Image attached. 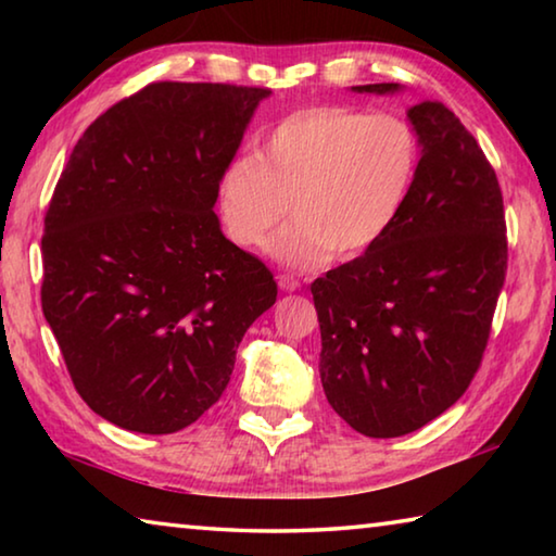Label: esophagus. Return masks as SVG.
Segmentation results:
<instances>
[{
	"label": "esophagus",
	"instance_id": "34e87169",
	"mask_svg": "<svg viewBox=\"0 0 556 556\" xmlns=\"http://www.w3.org/2000/svg\"><path fill=\"white\" fill-rule=\"evenodd\" d=\"M277 285L281 291H296L301 287V281L294 275H279Z\"/></svg>",
	"mask_w": 556,
	"mask_h": 556
}]
</instances>
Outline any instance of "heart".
I'll return each instance as SVG.
<instances>
[{
  "label": "heart",
  "instance_id": "b5f03b06",
  "mask_svg": "<svg viewBox=\"0 0 556 556\" xmlns=\"http://www.w3.org/2000/svg\"><path fill=\"white\" fill-rule=\"evenodd\" d=\"M421 144L407 119L324 105L299 110L240 156L220 178L228 238L260 248L279 265L314 271L338 257L378 248L407 211L419 176Z\"/></svg>",
  "mask_w": 556,
  "mask_h": 556
}]
</instances>
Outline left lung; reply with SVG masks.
<instances>
[{
	"label": "left lung",
	"mask_w": 556,
	"mask_h": 556,
	"mask_svg": "<svg viewBox=\"0 0 556 556\" xmlns=\"http://www.w3.org/2000/svg\"><path fill=\"white\" fill-rule=\"evenodd\" d=\"M407 119L421 144L407 211L378 248L312 285L326 400L372 439L417 431L466 392L507 269L503 193L483 149L441 102L412 105Z\"/></svg>",
	"instance_id": "1"
}]
</instances>
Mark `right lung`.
<instances>
[{
	"mask_svg": "<svg viewBox=\"0 0 556 556\" xmlns=\"http://www.w3.org/2000/svg\"><path fill=\"white\" fill-rule=\"evenodd\" d=\"M267 88L152 83L73 147L43 220L41 306L88 407L174 434L228 388L235 353L277 301L225 238L220 178Z\"/></svg>",
	"mask_w": 556,
	"mask_h": 556,
	"instance_id": "1",
	"label": "right lung"
}]
</instances>
